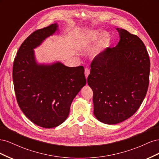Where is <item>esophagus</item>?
Here are the masks:
<instances>
[{
  "label": "esophagus",
  "mask_w": 159,
  "mask_h": 159,
  "mask_svg": "<svg viewBox=\"0 0 159 159\" xmlns=\"http://www.w3.org/2000/svg\"><path fill=\"white\" fill-rule=\"evenodd\" d=\"M89 72H90V70H89V69L88 68H85V75L86 79L88 78V75L89 74Z\"/></svg>",
  "instance_id": "34e87169"
}]
</instances>
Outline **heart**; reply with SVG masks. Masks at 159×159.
Here are the masks:
<instances>
[{
	"label": "heart",
	"mask_w": 159,
	"mask_h": 159,
	"mask_svg": "<svg viewBox=\"0 0 159 159\" xmlns=\"http://www.w3.org/2000/svg\"><path fill=\"white\" fill-rule=\"evenodd\" d=\"M99 36V33L96 31L90 32L88 34H81L79 35L75 42V45L79 48H84L95 42ZM109 40V36L107 33H103L101 37L97 48L93 52V56H98L103 48L105 46Z\"/></svg>",
	"instance_id": "1"
}]
</instances>
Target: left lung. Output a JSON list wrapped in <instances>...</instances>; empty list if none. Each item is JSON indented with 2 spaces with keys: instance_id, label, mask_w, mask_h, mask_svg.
<instances>
[{
  "instance_id": "8db88e82",
  "label": "left lung",
  "mask_w": 159,
  "mask_h": 159,
  "mask_svg": "<svg viewBox=\"0 0 159 159\" xmlns=\"http://www.w3.org/2000/svg\"><path fill=\"white\" fill-rule=\"evenodd\" d=\"M117 30L118 44L94 57L88 78L93 93L95 117L109 125L125 121L140 107L150 73V60L143 41L126 30Z\"/></svg>"
}]
</instances>
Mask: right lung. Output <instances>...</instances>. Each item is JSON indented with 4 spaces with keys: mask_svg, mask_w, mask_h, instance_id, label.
<instances>
[{
    "mask_svg": "<svg viewBox=\"0 0 159 159\" xmlns=\"http://www.w3.org/2000/svg\"><path fill=\"white\" fill-rule=\"evenodd\" d=\"M57 24L32 32L14 58L12 78L19 107L37 125L53 128L68 117L70 105L86 84L84 68L67 67L61 62L36 63L34 49L57 30Z\"/></svg>",
    "mask_w": 159,
    "mask_h": 159,
    "instance_id": "1",
    "label": "right lung"
}]
</instances>
